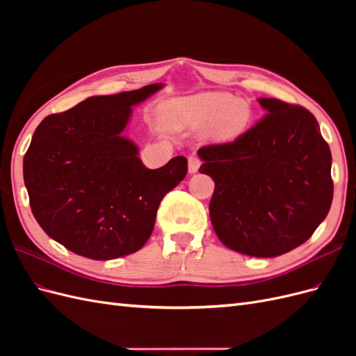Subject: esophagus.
I'll use <instances>...</instances> for the list:
<instances>
[{
  "instance_id": "34e87169",
  "label": "esophagus",
  "mask_w": 356,
  "mask_h": 356,
  "mask_svg": "<svg viewBox=\"0 0 356 356\" xmlns=\"http://www.w3.org/2000/svg\"><path fill=\"white\" fill-rule=\"evenodd\" d=\"M200 168V160L197 156H190L188 157V172L190 174H196Z\"/></svg>"
}]
</instances>
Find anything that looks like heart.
I'll return each mask as SVG.
<instances>
[{
	"label": "heart",
	"instance_id": "1",
	"mask_svg": "<svg viewBox=\"0 0 356 356\" xmlns=\"http://www.w3.org/2000/svg\"><path fill=\"white\" fill-rule=\"evenodd\" d=\"M165 120L174 127L199 129L208 124L213 141H232L250 122V106L229 93L208 92L170 101L163 106Z\"/></svg>",
	"mask_w": 356,
	"mask_h": 356
}]
</instances>
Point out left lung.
<instances>
[{
  "instance_id": "1",
  "label": "left lung",
  "mask_w": 356,
  "mask_h": 356,
  "mask_svg": "<svg viewBox=\"0 0 356 356\" xmlns=\"http://www.w3.org/2000/svg\"><path fill=\"white\" fill-rule=\"evenodd\" d=\"M233 143L202 147L200 174L215 190L209 217L218 239L251 257H277L305 243L332 202L331 152L315 115L275 98Z\"/></svg>"
}]
</instances>
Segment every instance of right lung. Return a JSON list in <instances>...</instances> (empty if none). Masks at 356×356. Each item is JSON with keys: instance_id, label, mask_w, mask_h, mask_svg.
Masks as SVG:
<instances>
[{"instance_id": "obj_1", "label": "right lung", "mask_w": 356, "mask_h": 356, "mask_svg": "<svg viewBox=\"0 0 356 356\" xmlns=\"http://www.w3.org/2000/svg\"><path fill=\"white\" fill-rule=\"evenodd\" d=\"M161 88L92 96L35 129L24 157L31 209L41 229L74 254L113 260L141 250L161 199L184 179V156L148 169L123 136L132 106Z\"/></svg>"}]
</instances>
